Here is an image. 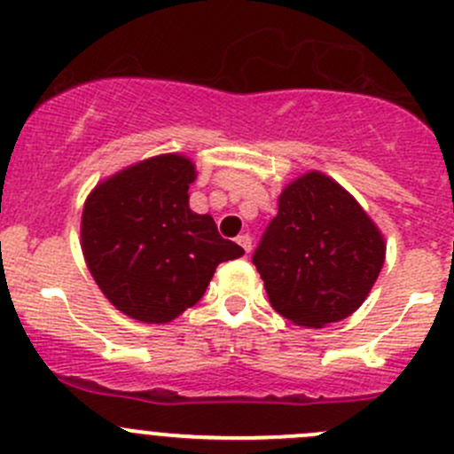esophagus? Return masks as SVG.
Instances as JSON below:
<instances>
[{
	"label": "esophagus",
	"mask_w": 454,
	"mask_h": 454,
	"mask_svg": "<svg viewBox=\"0 0 454 454\" xmlns=\"http://www.w3.org/2000/svg\"><path fill=\"white\" fill-rule=\"evenodd\" d=\"M237 243H239L243 250H246V254L252 250V237L250 235H239L237 237Z\"/></svg>",
	"instance_id": "34e87169"
}]
</instances>
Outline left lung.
I'll return each instance as SVG.
<instances>
[{"instance_id": "8db88e82", "label": "left lung", "mask_w": 454, "mask_h": 454, "mask_svg": "<svg viewBox=\"0 0 454 454\" xmlns=\"http://www.w3.org/2000/svg\"><path fill=\"white\" fill-rule=\"evenodd\" d=\"M252 263L276 311L295 326L324 328L365 302L383 270L385 237L340 183L309 171L278 195Z\"/></svg>"}]
</instances>
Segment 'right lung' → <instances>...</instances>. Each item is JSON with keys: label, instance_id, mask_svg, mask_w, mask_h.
I'll return each instance as SVG.
<instances>
[{"label": "right lung", "instance_id": "1", "mask_svg": "<svg viewBox=\"0 0 454 454\" xmlns=\"http://www.w3.org/2000/svg\"><path fill=\"white\" fill-rule=\"evenodd\" d=\"M198 171L183 154H159L95 184L82 208L84 261L117 311L167 324L193 307L223 261L243 247L222 239L211 215L189 208Z\"/></svg>", "mask_w": 454, "mask_h": 454}]
</instances>
